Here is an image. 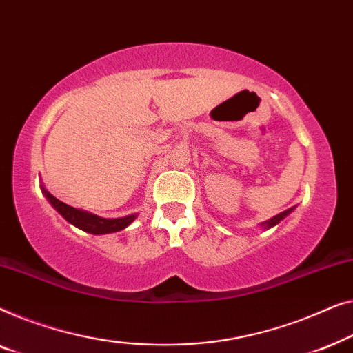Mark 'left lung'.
Returning <instances> with one entry per match:
<instances>
[{
    "instance_id": "obj_1",
    "label": "left lung",
    "mask_w": 353,
    "mask_h": 353,
    "mask_svg": "<svg viewBox=\"0 0 353 353\" xmlns=\"http://www.w3.org/2000/svg\"><path fill=\"white\" fill-rule=\"evenodd\" d=\"M292 210H294V208H290V210H286V211H283V212H280V214H276L275 217H272V219H269V221H265V222H264V224H262V225H264L265 228H270V227H274V225H276V224H278V222H280V221H283V219H285V217H286L288 214H290V212H291Z\"/></svg>"
}]
</instances>
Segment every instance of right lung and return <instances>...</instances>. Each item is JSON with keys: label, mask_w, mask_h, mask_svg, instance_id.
I'll return each mask as SVG.
<instances>
[{"label": "right lung", "mask_w": 353, "mask_h": 353, "mask_svg": "<svg viewBox=\"0 0 353 353\" xmlns=\"http://www.w3.org/2000/svg\"><path fill=\"white\" fill-rule=\"evenodd\" d=\"M41 190L44 193V196L49 200V203L56 208V211H59V214H61L62 217H65L70 224H73L78 228H81V230H84V232L92 233V235H103V233L120 232V230H123V228H126L129 224H131L134 219H136V214L121 217V219H103V217L89 214V212L79 211V210H77V208L65 205V203L57 200L56 196H52L51 193H49L48 190H44V188H41Z\"/></svg>", "instance_id": "obj_1"}]
</instances>
